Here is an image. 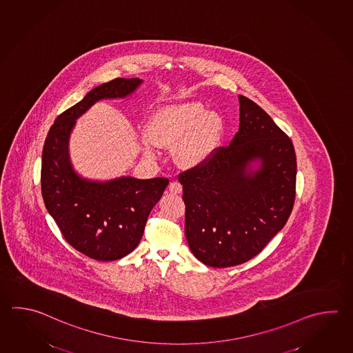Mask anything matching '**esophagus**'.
<instances>
[{
    "instance_id": "1",
    "label": "esophagus",
    "mask_w": 353,
    "mask_h": 353,
    "mask_svg": "<svg viewBox=\"0 0 353 353\" xmlns=\"http://www.w3.org/2000/svg\"><path fill=\"white\" fill-rule=\"evenodd\" d=\"M168 191L173 194H179L182 192V185H181L180 182H177V181H173L170 183V186H168Z\"/></svg>"
}]
</instances>
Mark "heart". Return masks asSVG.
<instances>
[{
	"label": "heart",
	"instance_id": "1",
	"mask_svg": "<svg viewBox=\"0 0 353 353\" xmlns=\"http://www.w3.org/2000/svg\"><path fill=\"white\" fill-rule=\"evenodd\" d=\"M223 132V118L208 112L199 101H182L159 109L147 124L143 143L145 156L153 157L156 147L168 148L177 144L174 156L186 167L200 165L215 151Z\"/></svg>",
	"mask_w": 353,
	"mask_h": 353
}]
</instances>
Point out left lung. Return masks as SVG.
<instances>
[{
  "instance_id": "obj_1",
  "label": "left lung",
  "mask_w": 353,
  "mask_h": 353,
  "mask_svg": "<svg viewBox=\"0 0 353 353\" xmlns=\"http://www.w3.org/2000/svg\"><path fill=\"white\" fill-rule=\"evenodd\" d=\"M239 101L240 125L230 144L179 174L188 246L212 268L258 255L284 228L294 205V145L256 103L244 95ZM255 161L258 169L252 168Z\"/></svg>"
}]
</instances>
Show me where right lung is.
<instances>
[{
  "label": "right lung",
  "mask_w": 353,
  "mask_h": 353,
  "mask_svg": "<svg viewBox=\"0 0 353 353\" xmlns=\"http://www.w3.org/2000/svg\"><path fill=\"white\" fill-rule=\"evenodd\" d=\"M142 80L117 78L94 88L55 119L45 139L41 194L65 240L78 252L99 261L118 260L133 252L143 236L153 206L168 180H138L123 176L99 182L81 179L69 159V137L75 121L101 99L125 98Z\"/></svg>",
  "instance_id": "add662e5"
}]
</instances>
